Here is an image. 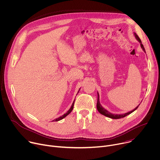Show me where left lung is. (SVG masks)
Masks as SVG:
<instances>
[{
  "label": "left lung",
  "mask_w": 160,
  "mask_h": 160,
  "mask_svg": "<svg viewBox=\"0 0 160 160\" xmlns=\"http://www.w3.org/2000/svg\"><path fill=\"white\" fill-rule=\"evenodd\" d=\"M134 36H135L136 40L140 43L141 47L142 48V50L146 53L145 48H144L143 45L142 44V42H141L140 38H139V37L138 36V35H137L136 33H134ZM97 93H98V100H97V108L98 111L101 114H102V115H105V116H106V117H109V118H113V119H118V118H123V117H126L127 115H128L131 114V113H132L133 112H134V111L138 108V107H139V105H140V104H139L137 107H136V108H135L134 110H132V111H130V112H127V113H123V114H113V113H112L109 112L108 110H107L106 109H105V108L102 106V105H101L100 103V96H99V93H98V92H97Z\"/></svg>",
  "instance_id": "obj_1"
}]
</instances>
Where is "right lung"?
Listing matches in <instances>:
<instances>
[{
  "label": "right lung",
  "mask_w": 160,
  "mask_h": 160,
  "mask_svg": "<svg viewBox=\"0 0 160 160\" xmlns=\"http://www.w3.org/2000/svg\"><path fill=\"white\" fill-rule=\"evenodd\" d=\"M79 91H78V93L79 92ZM74 102H75V100H74V101L73 102V103H72V105H71V107L70 108V109L65 113V114H63V115H62L61 117H58V118H56V119H55V120H53L52 122H57V121H59V120H62V119H63V118H65L66 116H68L71 112H72V109H73V108H74Z\"/></svg>",
  "instance_id": "1"
}]
</instances>
